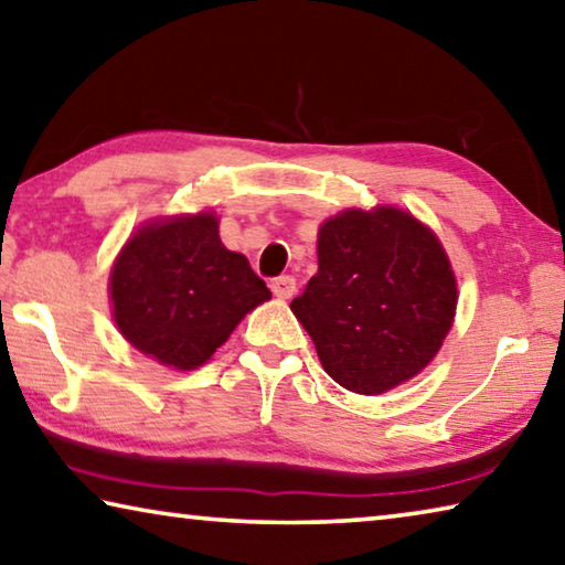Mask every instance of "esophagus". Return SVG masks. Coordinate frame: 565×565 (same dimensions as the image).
Instances as JSON below:
<instances>
[{"mask_svg":"<svg viewBox=\"0 0 565 565\" xmlns=\"http://www.w3.org/2000/svg\"><path fill=\"white\" fill-rule=\"evenodd\" d=\"M271 291L279 299H291L294 294H297V279H294V276H289V274L276 276V279H271Z\"/></svg>","mask_w":565,"mask_h":565,"instance_id":"1","label":"esophagus"}]
</instances>
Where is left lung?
I'll list each match as a JSON object with an SVG mask.
<instances>
[{
  "instance_id": "obj_1",
  "label": "left lung",
  "mask_w": 565,
  "mask_h": 565,
  "mask_svg": "<svg viewBox=\"0 0 565 565\" xmlns=\"http://www.w3.org/2000/svg\"><path fill=\"white\" fill-rule=\"evenodd\" d=\"M317 254L319 271L291 311L329 377L382 395L425 370L458 307L433 231L399 209L344 211L319 228Z\"/></svg>"
}]
</instances>
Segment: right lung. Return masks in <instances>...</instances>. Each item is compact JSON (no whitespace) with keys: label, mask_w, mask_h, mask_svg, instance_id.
<instances>
[{"label":"right lung","mask_w":565,"mask_h":565,"mask_svg":"<svg viewBox=\"0 0 565 565\" xmlns=\"http://www.w3.org/2000/svg\"><path fill=\"white\" fill-rule=\"evenodd\" d=\"M115 324L142 354L195 370L258 303L271 299L246 256L221 244L211 213L140 228L110 274Z\"/></svg>","instance_id":"right-lung-1"}]
</instances>
